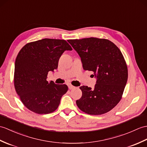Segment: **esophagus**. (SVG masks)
<instances>
[{"instance_id":"1","label":"esophagus","mask_w":147,"mask_h":147,"mask_svg":"<svg viewBox=\"0 0 147 147\" xmlns=\"http://www.w3.org/2000/svg\"><path fill=\"white\" fill-rule=\"evenodd\" d=\"M68 88H69V90H73V89H74V88H75V87L71 84H69V86H68Z\"/></svg>"}]
</instances>
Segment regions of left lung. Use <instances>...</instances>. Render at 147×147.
Instances as JSON below:
<instances>
[{
	"label": "left lung",
	"instance_id": "left-lung-1",
	"mask_svg": "<svg viewBox=\"0 0 147 147\" xmlns=\"http://www.w3.org/2000/svg\"><path fill=\"white\" fill-rule=\"evenodd\" d=\"M67 41L80 55L83 69L92 71L97 78L93 90L80 87L82 96L76 100L78 107L91 115L110 111L121 100L128 80V67L121 51L106 39L89 37Z\"/></svg>",
	"mask_w": 147,
	"mask_h": 147
}]
</instances>
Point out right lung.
<instances>
[{
  "instance_id": "obj_1",
  "label": "right lung",
  "mask_w": 147,
  "mask_h": 147,
  "mask_svg": "<svg viewBox=\"0 0 147 147\" xmlns=\"http://www.w3.org/2000/svg\"><path fill=\"white\" fill-rule=\"evenodd\" d=\"M66 40L43 39L26 44L15 62L13 83L22 103L37 114H49L58 108L68 88L66 84L48 82L50 71L56 69L65 51L72 50Z\"/></svg>"
}]
</instances>
